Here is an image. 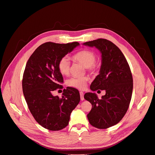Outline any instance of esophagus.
I'll use <instances>...</instances> for the list:
<instances>
[{"label":"esophagus","mask_w":155,"mask_h":155,"mask_svg":"<svg viewBox=\"0 0 155 155\" xmlns=\"http://www.w3.org/2000/svg\"><path fill=\"white\" fill-rule=\"evenodd\" d=\"M79 94H80V97H81V100H84V93L83 92L81 91L80 92H79Z\"/></svg>","instance_id":"1"}]
</instances>
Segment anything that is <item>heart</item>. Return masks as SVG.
<instances>
[{
    "instance_id": "heart-1",
    "label": "heart",
    "mask_w": 155,
    "mask_h": 155,
    "mask_svg": "<svg viewBox=\"0 0 155 155\" xmlns=\"http://www.w3.org/2000/svg\"><path fill=\"white\" fill-rule=\"evenodd\" d=\"M73 59L76 61L81 63L84 67H86L88 71L94 74L97 70V65L95 64L96 61V55L92 51L87 50H83L78 51L73 55ZM58 70L60 74L63 76H67L70 72V60L67 57H63L59 61L58 64ZM88 81V78L83 77H72L67 81V85L68 87L83 89L87 85Z\"/></svg>"
}]
</instances>
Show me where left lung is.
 I'll return each instance as SVG.
<instances>
[{"label": "left lung", "instance_id": "obj_1", "mask_svg": "<svg viewBox=\"0 0 155 155\" xmlns=\"http://www.w3.org/2000/svg\"><path fill=\"white\" fill-rule=\"evenodd\" d=\"M83 45L95 46L101 53L100 74L91 83V89L106 91L101 99L94 93L84 95L92 106L87 118L94 127L107 129L120 122L128 110L133 88L132 73L124 55L111 41L97 39Z\"/></svg>", "mask_w": 155, "mask_h": 155}]
</instances>
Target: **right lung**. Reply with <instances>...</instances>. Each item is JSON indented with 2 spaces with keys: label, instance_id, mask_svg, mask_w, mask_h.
<instances>
[{
  "label": "right lung",
  "instance_id": "add662e5",
  "mask_svg": "<svg viewBox=\"0 0 155 155\" xmlns=\"http://www.w3.org/2000/svg\"><path fill=\"white\" fill-rule=\"evenodd\" d=\"M79 44L47 42L40 45L27 61L22 77V91L28 109L39 124L50 130H59L68 125L70 116L80 101L78 90L64 89L61 97L53 91L63 88L62 75L58 64Z\"/></svg>",
  "mask_w": 155,
  "mask_h": 155
}]
</instances>
